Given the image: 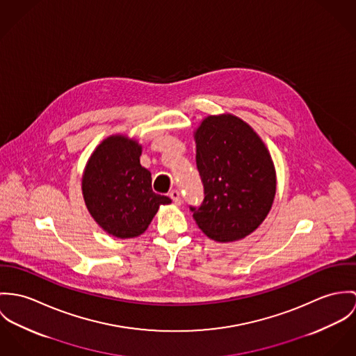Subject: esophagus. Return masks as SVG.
Instances as JSON below:
<instances>
[{
	"mask_svg": "<svg viewBox=\"0 0 356 356\" xmlns=\"http://www.w3.org/2000/svg\"><path fill=\"white\" fill-rule=\"evenodd\" d=\"M169 197L170 199L176 203V204H180L181 203V197H180V193L177 191V190H172L170 193H169Z\"/></svg>",
	"mask_w": 356,
	"mask_h": 356,
	"instance_id": "esophagus-1",
	"label": "esophagus"
}]
</instances>
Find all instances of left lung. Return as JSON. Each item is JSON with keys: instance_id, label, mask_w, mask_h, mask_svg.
Wrapping results in <instances>:
<instances>
[{"instance_id": "left-lung-1", "label": "left lung", "mask_w": 356, "mask_h": 356, "mask_svg": "<svg viewBox=\"0 0 356 356\" xmlns=\"http://www.w3.org/2000/svg\"><path fill=\"white\" fill-rule=\"evenodd\" d=\"M204 197L190 206L197 227L213 240L250 235L268 216L276 194L273 161L259 136L232 115L209 116L195 132Z\"/></svg>"}]
</instances>
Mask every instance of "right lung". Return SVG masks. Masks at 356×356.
I'll return each instance as SVG.
<instances>
[{
    "label": "right lung",
    "mask_w": 356,
    "mask_h": 356,
    "mask_svg": "<svg viewBox=\"0 0 356 356\" xmlns=\"http://www.w3.org/2000/svg\"><path fill=\"white\" fill-rule=\"evenodd\" d=\"M142 147L125 136L105 139L88 159L81 190L88 211L120 238L143 234L159 210L170 203L152 190V175L140 165Z\"/></svg>",
    "instance_id": "obj_1"
}]
</instances>
